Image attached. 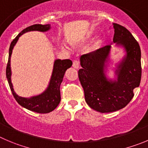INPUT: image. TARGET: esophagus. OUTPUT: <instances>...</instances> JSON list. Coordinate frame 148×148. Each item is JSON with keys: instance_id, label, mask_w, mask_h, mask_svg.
<instances>
[{"instance_id": "obj_1", "label": "esophagus", "mask_w": 148, "mask_h": 148, "mask_svg": "<svg viewBox=\"0 0 148 148\" xmlns=\"http://www.w3.org/2000/svg\"><path fill=\"white\" fill-rule=\"evenodd\" d=\"M72 66L74 69H78L79 66V62L78 60H74V61L73 62Z\"/></svg>"}]
</instances>
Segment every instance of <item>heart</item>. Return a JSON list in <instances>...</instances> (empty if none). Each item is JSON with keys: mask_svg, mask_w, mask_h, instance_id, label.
I'll return each instance as SVG.
<instances>
[{"mask_svg": "<svg viewBox=\"0 0 148 148\" xmlns=\"http://www.w3.org/2000/svg\"><path fill=\"white\" fill-rule=\"evenodd\" d=\"M63 47H64V48H68L67 47H66V45H63Z\"/></svg>", "mask_w": 148, "mask_h": 148, "instance_id": "heart-1", "label": "heart"}]
</instances>
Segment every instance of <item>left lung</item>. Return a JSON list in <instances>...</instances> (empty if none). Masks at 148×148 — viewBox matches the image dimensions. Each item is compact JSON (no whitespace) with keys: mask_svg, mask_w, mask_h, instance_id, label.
Masks as SVG:
<instances>
[{"mask_svg":"<svg viewBox=\"0 0 148 148\" xmlns=\"http://www.w3.org/2000/svg\"><path fill=\"white\" fill-rule=\"evenodd\" d=\"M113 41L79 58L82 69L78 76L89 107L101 113L121 110L133 99L134 90L139 86L142 76L141 50L137 41L125 27L113 23ZM124 49V56L114 68L111 59V45ZM110 70L115 79L107 75Z\"/></svg>","mask_w":148,"mask_h":148,"instance_id":"1","label":"left lung"}]
</instances>
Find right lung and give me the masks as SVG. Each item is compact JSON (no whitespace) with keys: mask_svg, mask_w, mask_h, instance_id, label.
<instances>
[{"mask_svg":"<svg viewBox=\"0 0 148 148\" xmlns=\"http://www.w3.org/2000/svg\"><path fill=\"white\" fill-rule=\"evenodd\" d=\"M51 29L50 24L40 25L36 24L29 26L16 36V38L12 41L9 51V60L6 66V78L9 82V87L12 90L14 97L17 103L24 108L30 111L38 113H49L53 111L58 106L60 101V85L63 81V78L66 71L72 66V61L69 59H56L54 61L52 75L49 79L47 88L40 94L25 98L18 96L14 91L12 82V69H11V57L12 51L16 45L19 38L23 34L30 31H40L47 32Z\"/></svg>","mask_w":148,"mask_h":148,"instance_id":"add662e5","label":"right lung"}]
</instances>
